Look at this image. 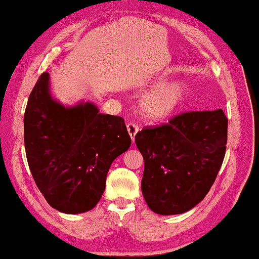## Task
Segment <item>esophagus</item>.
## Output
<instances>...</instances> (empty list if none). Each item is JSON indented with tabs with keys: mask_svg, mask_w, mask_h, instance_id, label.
I'll return each instance as SVG.
<instances>
[{
	"mask_svg": "<svg viewBox=\"0 0 259 259\" xmlns=\"http://www.w3.org/2000/svg\"><path fill=\"white\" fill-rule=\"evenodd\" d=\"M127 131H128V134L131 136L132 141H134L135 135L139 132V126L136 124H133V123H128L127 124Z\"/></svg>",
	"mask_w": 259,
	"mask_h": 259,
	"instance_id": "1",
	"label": "esophagus"
}]
</instances>
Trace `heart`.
Here are the masks:
<instances>
[{
    "label": "heart",
    "mask_w": 259,
    "mask_h": 259,
    "mask_svg": "<svg viewBox=\"0 0 259 259\" xmlns=\"http://www.w3.org/2000/svg\"><path fill=\"white\" fill-rule=\"evenodd\" d=\"M154 88L140 100V111L145 118L162 120L174 115L186 99V87L180 82L164 83L163 77L151 82Z\"/></svg>",
    "instance_id": "heart-1"
}]
</instances>
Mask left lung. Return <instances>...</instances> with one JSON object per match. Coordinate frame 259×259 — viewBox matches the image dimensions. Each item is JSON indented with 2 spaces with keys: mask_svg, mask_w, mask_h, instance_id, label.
I'll return each instance as SVG.
<instances>
[{
  "mask_svg": "<svg viewBox=\"0 0 259 259\" xmlns=\"http://www.w3.org/2000/svg\"><path fill=\"white\" fill-rule=\"evenodd\" d=\"M222 109L188 111L135 135L144 159L141 182L148 206L161 215L189 211L215 182L227 149Z\"/></svg>",
  "mask_w": 259,
  "mask_h": 259,
  "instance_id": "obj_1",
  "label": "left lung"
}]
</instances>
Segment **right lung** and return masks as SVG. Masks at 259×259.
Masks as SVG:
<instances>
[{"label": "right lung", "instance_id": "obj_1", "mask_svg": "<svg viewBox=\"0 0 259 259\" xmlns=\"http://www.w3.org/2000/svg\"><path fill=\"white\" fill-rule=\"evenodd\" d=\"M23 126L37 187L52 207L67 214L97 205L111 163L131 145L121 117L100 114L92 102L65 107L53 99L47 72L29 96Z\"/></svg>", "mask_w": 259, "mask_h": 259}]
</instances>
